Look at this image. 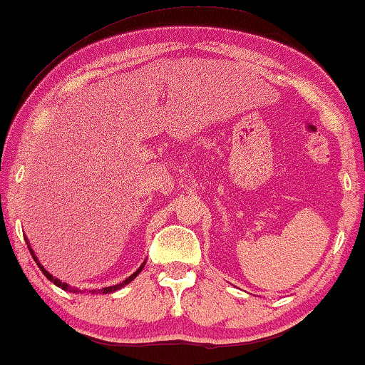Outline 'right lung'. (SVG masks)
Returning <instances> with one entry per match:
<instances>
[{"instance_id": "obj_1", "label": "right lung", "mask_w": 365, "mask_h": 365, "mask_svg": "<svg viewBox=\"0 0 365 365\" xmlns=\"http://www.w3.org/2000/svg\"><path fill=\"white\" fill-rule=\"evenodd\" d=\"M24 241H26V244H28V247H29V242H28V239H26V237H24ZM29 252H31V256H33V259H34V262H36V264H38V267H39V269H41V272L44 274V276H46V277L49 279V281H51V282L54 284V286L61 287V289H63V291H68V292H74V294H84V292H89V294H111V292H114V291H118V289H121V287H124V286H126V284H129V282H131V281H133V279H134V277H136V276H138V274L143 271L144 264H146V262H143V264H141V267H139L136 272H134V274H131V276H129L128 279H124V281H123V282H119V284H116V286H109V287H103V289H89V291H88V289H84V291H81V289H78V287H71V286H68V284H66V282H61V281H59V279H56V277H53V276H51V274H49V272L46 271V269H44V267L41 266V264H39V261H38V257H36V254H34V251H33V249H31V247H29Z\"/></svg>"}]
</instances>
